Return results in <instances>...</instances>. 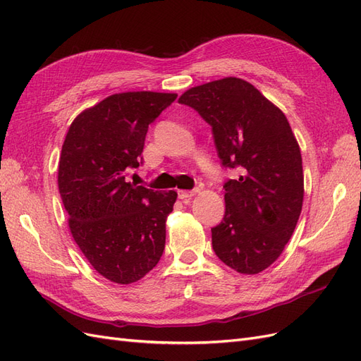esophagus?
<instances>
[{"label": "esophagus", "mask_w": 361, "mask_h": 361, "mask_svg": "<svg viewBox=\"0 0 361 361\" xmlns=\"http://www.w3.org/2000/svg\"><path fill=\"white\" fill-rule=\"evenodd\" d=\"M195 194H197V190H194V191H185V190H179V191H178V197H179L180 200H188V199L194 197Z\"/></svg>", "instance_id": "34e87169"}]
</instances>
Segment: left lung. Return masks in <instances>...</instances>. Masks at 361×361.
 Masks as SVG:
<instances>
[{
  "label": "left lung",
  "mask_w": 361,
  "mask_h": 361,
  "mask_svg": "<svg viewBox=\"0 0 361 361\" xmlns=\"http://www.w3.org/2000/svg\"><path fill=\"white\" fill-rule=\"evenodd\" d=\"M179 102L212 126L223 166L243 171L224 185V218L212 228L215 255L239 274H259L283 253L302 209L298 141L285 113L235 76L191 87Z\"/></svg>",
  "instance_id": "8db88e82"
}]
</instances>
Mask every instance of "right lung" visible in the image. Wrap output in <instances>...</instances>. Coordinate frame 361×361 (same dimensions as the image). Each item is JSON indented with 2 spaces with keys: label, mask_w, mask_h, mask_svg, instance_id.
Here are the masks:
<instances>
[{
  "label": "right lung",
  "mask_w": 361,
  "mask_h": 361,
  "mask_svg": "<svg viewBox=\"0 0 361 361\" xmlns=\"http://www.w3.org/2000/svg\"><path fill=\"white\" fill-rule=\"evenodd\" d=\"M176 93L125 92L73 118L59 161V191L73 241L90 265L118 285L143 279L166 247V221L178 199L128 182L140 166L149 125Z\"/></svg>",
  "instance_id": "add662e5"
}]
</instances>
